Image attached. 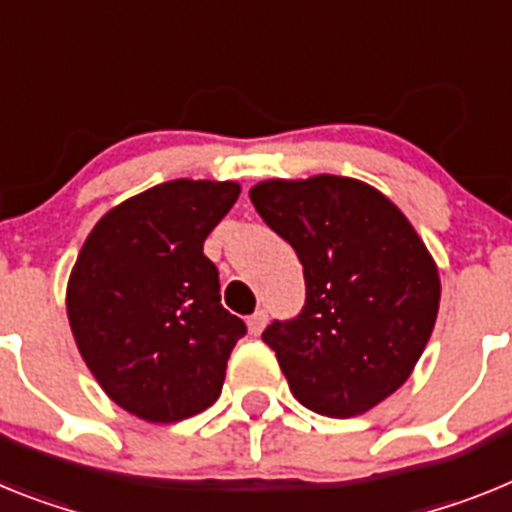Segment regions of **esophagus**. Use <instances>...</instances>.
I'll return each mask as SVG.
<instances>
[{
	"mask_svg": "<svg viewBox=\"0 0 512 512\" xmlns=\"http://www.w3.org/2000/svg\"><path fill=\"white\" fill-rule=\"evenodd\" d=\"M265 324H268V314H265V311L262 309H257L255 314H252L250 319H247V327H250V332L252 335H260L262 330H265Z\"/></svg>",
	"mask_w": 512,
	"mask_h": 512,
	"instance_id": "esophagus-1",
	"label": "esophagus"
}]
</instances>
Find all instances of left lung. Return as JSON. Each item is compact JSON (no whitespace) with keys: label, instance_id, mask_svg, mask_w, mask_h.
<instances>
[{"label":"left lung","instance_id":"left-lung-1","mask_svg":"<svg viewBox=\"0 0 512 512\" xmlns=\"http://www.w3.org/2000/svg\"><path fill=\"white\" fill-rule=\"evenodd\" d=\"M250 198L296 250L306 281L299 317L273 322L262 340L304 407L363 415L410 379L433 335V255L384 193L353 177L262 180Z\"/></svg>","mask_w":512,"mask_h":512}]
</instances>
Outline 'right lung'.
I'll return each instance as SVG.
<instances>
[{
  "label": "right lung",
  "mask_w": 512,
  "mask_h": 512,
  "mask_svg": "<svg viewBox=\"0 0 512 512\" xmlns=\"http://www.w3.org/2000/svg\"><path fill=\"white\" fill-rule=\"evenodd\" d=\"M239 182L170 180L110 208L66 283V314L102 391L146 422H180L221 394L244 322L203 255Z\"/></svg>",
  "instance_id": "1"
}]
</instances>
